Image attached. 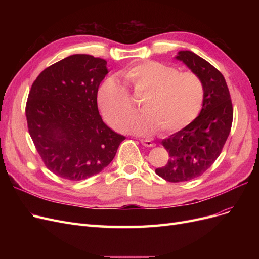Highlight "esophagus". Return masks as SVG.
<instances>
[{"label":"esophagus","mask_w":259,"mask_h":259,"mask_svg":"<svg viewBox=\"0 0 259 259\" xmlns=\"http://www.w3.org/2000/svg\"><path fill=\"white\" fill-rule=\"evenodd\" d=\"M140 143H142L145 147H154V143L150 139H140Z\"/></svg>","instance_id":"34e87169"}]
</instances>
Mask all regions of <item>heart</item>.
Listing matches in <instances>:
<instances>
[{
  "label": "heart",
  "mask_w": 259,
  "mask_h": 259,
  "mask_svg": "<svg viewBox=\"0 0 259 259\" xmlns=\"http://www.w3.org/2000/svg\"><path fill=\"white\" fill-rule=\"evenodd\" d=\"M131 90L144 95L143 113L122 121L134 110L127 90L113 76L100 84L98 106L112 126L124 132L152 135L161 130L170 134L193 122L202 110L204 84L190 71L179 72L173 66L159 61H143L120 72Z\"/></svg>",
  "instance_id": "b5f03b06"
}]
</instances>
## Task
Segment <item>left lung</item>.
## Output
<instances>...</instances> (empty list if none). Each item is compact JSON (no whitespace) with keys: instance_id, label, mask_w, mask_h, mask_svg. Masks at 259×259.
<instances>
[{"instance_id":"obj_1","label":"left lung","mask_w":259,"mask_h":259,"mask_svg":"<svg viewBox=\"0 0 259 259\" xmlns=\"http://www.w3.org/2000/svg\"><path fill=\"white\" fill-rule=\"evenodd\" d=\"M175 58L201 77L204 101L197 119L161 142L169 159L155 173L169 183L197 178L213 165L229 136L233 119L230 93L224 75L193 52L180 51Z\"/></svg>"}]
</instances>
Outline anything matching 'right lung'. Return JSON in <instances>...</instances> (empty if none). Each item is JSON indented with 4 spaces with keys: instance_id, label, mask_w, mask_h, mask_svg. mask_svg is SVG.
Masks as SVG:
<instances>
[{
    "instance_id": "add662e5",
    "label": "right lung",
    "mask_w": 259,
    "mask_h": 259,
    "mask_svg": "<svg viewBox=\"0 0 259 259\" xmlns=\"http://www.w3.org/2000/svg\"><path fill=\"white\" fill-rule=\"evenodd\" d=\"M107 73L105 59L75 54L43 70L31 86L29 134L55 175L77 182L100 173L125 139L98 111V88Z\"/></svg>"
}]
</instances>
